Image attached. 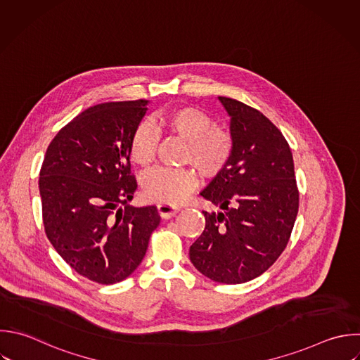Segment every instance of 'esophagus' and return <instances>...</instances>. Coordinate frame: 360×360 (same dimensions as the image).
<instances>
[{"mask_svg":"<svg viewBox=\"0 0 360 360\" xmlns=\"http://www.w3.org/2000/svg\"><path fill=\"white\" fill-rule=\"evenodd\" d=\"M179 205H174V204H170V202H159L158 204V211L160 214L162 218H170L173 217L177 211H179Z\"/></svg>","mask_w":360,"mask_h":360,"instance_id":"34e87169","label":"esophagus"}]
</instances>
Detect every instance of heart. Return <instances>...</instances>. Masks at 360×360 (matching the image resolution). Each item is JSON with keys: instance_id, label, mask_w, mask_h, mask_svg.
<instances>
[{"instance_id": "b5f03b06", "label": "heart", "mask_w": 360, "mask_h": 360, "mask_svg": "<svg viewBox=\"0 0 360 360\" xmlns=\"http://www.w3.org/2000/svg\"><path fill=\"white\" fill-rule=\"evenodd\" d=\"M158 125L187 141L183 160L193 163L200 173L212 177L219 174L233 155V139L229 132L215 128L214 118L195 107H180L163 112ZM159 135L149 124H141L129 142L131 159L148 166L156 155ZM197 186V174L191 167H156L149 170L142 187L146 197L160 202H180Z\"/></svg>"}]
</instances>
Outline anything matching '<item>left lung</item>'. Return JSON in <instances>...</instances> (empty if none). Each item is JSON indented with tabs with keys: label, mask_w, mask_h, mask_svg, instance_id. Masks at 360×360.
<instances>
[{
	"label": "left lung",
	"mask_w": 360,
	"mask_h": 360,
	"mask_svg": "<svg viewBox=\"0 0 360 360\" xmlns=\"http://www.w3.org/2000/svg\"><path fill=\"white\" fill-rule=\"evenodd\" d=\"M231 117L233 155L201 191L221 211H202L205 228L190 260L205 277L240 284L264 273L285 249L298 212L294 162L283 134L260 111L218 97Z\"/></svg>",
	"instance_id": "left-lung-1"
}]
</instances>
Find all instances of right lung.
<instances>
[{"label": "right lung", "instance_id": "right-lung-1", "mask_svg": "<svg viewBox=\"0 0 360 360\" xmlns=\"http://www.w3.org/2000/svg\"><path fill=\"white\" fill-rule=\"evenodd\" d=\"M148 100L104 103L79 114L48 146L39 177L48 239L83 277L114 284L141 264L160 224L155 205L132 207L129 142Z\"/></svg>", "mask_w": 360, "mask_h": 360}]
</instances>
